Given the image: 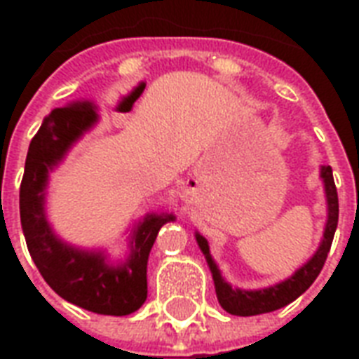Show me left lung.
<instances>
[{"label":"left lung","mask_w":359,"mask_h":359,"mask_svg":"<svg viewBox=\"0 0 359 359\" xmlns=\"http://www.w3.org/2000/svg\"><path fill=\"white\" fill-rule=\"evenodd\" d=\"M320 177L324 180V191H326V201H328V222H326L323 242L318 245V250L315 251V255L304 266L298 268L289 279H285L281 283L259 290L233 289L222 278V273H219L218 266H216V262L210 255L207 238L196 233L197 244L207 257L208 266H210V272H212L219 306L224 307L225 311L231 313V315H238V317H253V315H261V313L276 311V309L289 306L290 302H294L298 296L304 294L311 287L313 281L317 279V276L323 270L324 262H326L335 229H337V222H339V199H337V188H335L332 168L323 165L320 168Z\"/></svg>","instance_id":"8db88e82"}]
</instances>
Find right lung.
Wrapping results in <instances>:
<instances>
[{
	"label": "right lung",
	"mask_w": 359,
	"mask_h": 359,
	"mask_svg": "<svg viewBox=\"0 0 359 359\" xmlns=\"http://www.w3.org/2000/svg\"><path fill=\"white\" fill-rule=\"evenodd\" d=\"M91 102H72L44 117L31 140L20 186V222L33 262L50 287L70 304L98 315L123 317L147 300V261L163 224L173 214H147L134 229L130 255L108 264L100 251H83L53 235L44 214V188L52 171L74 141L97 123Z\"/></svg>",
	"instance_id": "right-lung-1"
}]
</instances>
